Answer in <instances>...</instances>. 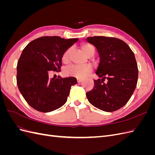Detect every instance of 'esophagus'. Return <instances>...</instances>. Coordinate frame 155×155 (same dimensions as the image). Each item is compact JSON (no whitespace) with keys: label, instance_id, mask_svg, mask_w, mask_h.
<instances>
[{"label":"esophagus","instance_id":"esophagus-1","mask_svg":"<svg viewBox=\"0 0 155 155\" xmlns=\"http://www.w3.org/2000/svg\"><path fill=\"white\" fill-rule=\"evenodd\" d=\"M78 83H81L83 81V78H77Z\"/></svg>","mask_w":155,"mask_h":155}]
</instances>
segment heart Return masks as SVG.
Wrapping results in <instances>:
<instances>
[{
  "label": "heart",
  "instance_id": "obj_1",
  "mask_svg": "<svg viewBox=\"0 0 155 155\" xmlns=\"http://www.w3.org/2000/svg\"><path fill=\"white\" fill-rule=\"evenodd\" d=\"M82 50L87 55L91 50H94V48L92 45L85 44L82 46ZM70 49H68L64 51L62 55V61L66 63L68 59V55ZM92 70V67L90 64L83 65H71L64 70V74L67 76H72L78 78H81L86 76Z\"/></svg>",
  "mask_w": 155,
  "mask_h": 155
}]
</instances>
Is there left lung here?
Returning <instances> with one entry per match:
<instances>
[{
	"mask_svg": "<svg viewBox=\"0 0 155 155\" xmlns=\"http://www.w3.org/2000/svg\"><path fill=\"white\" fill-rule=\"evenodd\" d=\"M86 40L99 54L96 74L101 78L94 80V87L87 92V99L101 110H118L128 102L137 87L138 70L133 51L124 41L114 37L94 36Z\"/></svg>",
	"mask_w": 155,
	"mask_h": 155,
	"instance_id": "1",
	"label": "left lung"
}]
</instances>
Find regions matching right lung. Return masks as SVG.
<instances>
[{"mask_svg": "<svg viewBox=\"0 0 155 155\" xmlns=\"http://www.w3.org/2000/svg\"><path fill=\"white\" fill-rule=\"evenodd\" d=\"M78 39L59 36L37 38L22 50L17 66V83L26 101L34 109L48 112L59 109L67 101L74 77L50 78V71L59 72L63 53Z\"/></svg>", "mask_w": 155, "mask_h": 155, "instance_id": "right-lung-1", "label": "right lung"}]
</instances>
